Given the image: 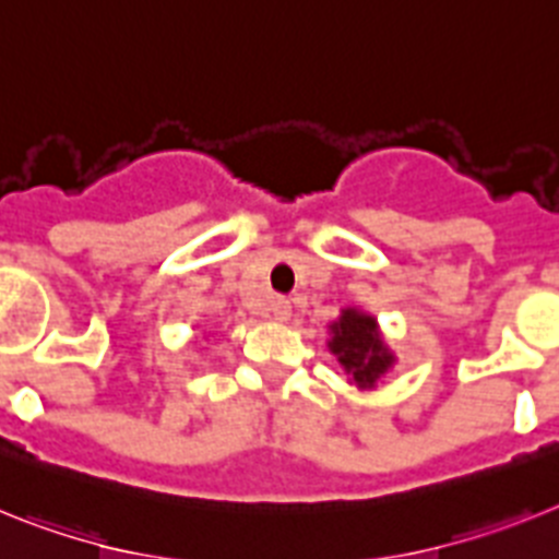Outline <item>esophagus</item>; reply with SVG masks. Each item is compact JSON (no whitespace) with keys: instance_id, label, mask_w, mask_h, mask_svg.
Returning a JSON list of instances; mask_svg holds the SVG:
<instances>
[{"instance_id":"1","label":"esophagus","mask_w":559,"mask_h":559,"mask_svg":"<svg viewBox=\"0 0 559 559\" xmlns=\"http://www.w3.org/2000/svg\"><path fill=\"white\" fill-rule=\"evenodd\" d=\"M289 314H293V304L286 298H275L273 300V318L278 320V323H286L289 320Z\"/></svg>"}]
</instances>
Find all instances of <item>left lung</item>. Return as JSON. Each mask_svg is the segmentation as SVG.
I'll return each instance as SVG.
<instances>
[{
  "label": "left lung",
  "instance_id": "obj_1",
  "mask_svg": "<svg viewBox=\"0 0 559 559\" xmlns=\"http://www.w3.org/2000/svg\"><path fill=\"white\" fill-rule=\"evenodd\" d=\"M332 354H337L340 366L354 377V382L362 388L380 380L394 357L388 354L385 343L377 334V320L357 309H346L343 318L332 326Z\"/></svg>",
  "mask_w": 559,
  "mask_h": 559
}]
</instances>
